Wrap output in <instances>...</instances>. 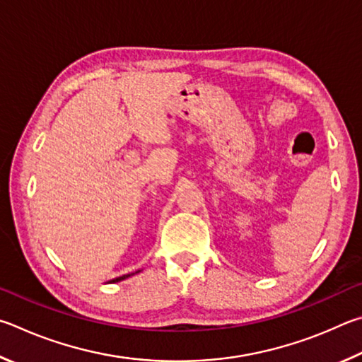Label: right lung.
I'll return each instance as SVG.
<instances>
[{"label":"right lung","instance_id":"obj_1","mask_svg":"<svg viewBox=\"0 0 362 362\" xmlns=\"http://www.w3.org/2000/svg\"><path fill=\"white\" fill-rule=\"evenodd\" d=\"M139 272L141 270H136V272H133V274H127V275H122V276H117V278H112V280L110 281V283H119V281H122V280H125V278H130V276H133L135 274H139Z\"/></svg>","mask_w":362,"mask_h":362}]
</instances>
